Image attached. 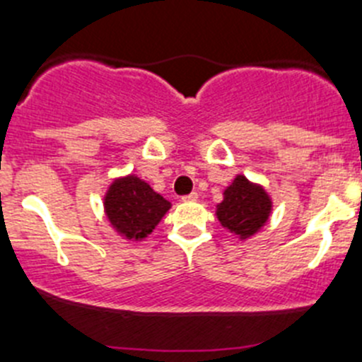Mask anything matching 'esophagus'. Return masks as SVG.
I'll return each instance as SVG.
<instances>
[{
  "label": "esophagus",
  "instance_id": "esophagus-1",
  "mask_svg": "<svg viewBox=\"0 0 362 362\" xmlns=\"http://www.w3.org/2000/svg\"><path fill=\"white\" fill-rule=\"evenodd\" d=\"M198 199V192H191V194H185L182 196V202H196Z\"/></svg>",
  "mask_w": 362,
  "mask_h": 362
}]
</instances>
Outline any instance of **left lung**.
Segmentation results:
<instances>
[{
    "instance_id": "obj_1",
    "label": "left lung",
    "mask_w": 362,
    "mask_h": 362,
    "mask_svg": "<svg viewBox=\"0 0 362 362\" xmlns=\"http://www.w3.org/2000/svg\"><path fill=\"white\" fill-rule=\"evenodd\" d=\"M270 206L272 203L267 192L238 175L224 191L223 203L217 206V217L226 230L245 238L265 224Z\"/></svg>"
}]
</instances>
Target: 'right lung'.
I'll return each mask as SVG.
<instances>
[{"label":"right lung","mask_w":362,"mask_h":362,"mask_svg":"<svg viewBox=\"0 0 362 362\" xmlns=\"http://www.w3.org/2000/svg\"><path fill=\"white\" fill-rule=\"evenodd\" d=\"M104 206L115 230L138 240L152 233L171 205L163 196L153 192L146 182L131 175L111 185Z\"/></svg>","instance_id":"obj_1"}]
</instances>
